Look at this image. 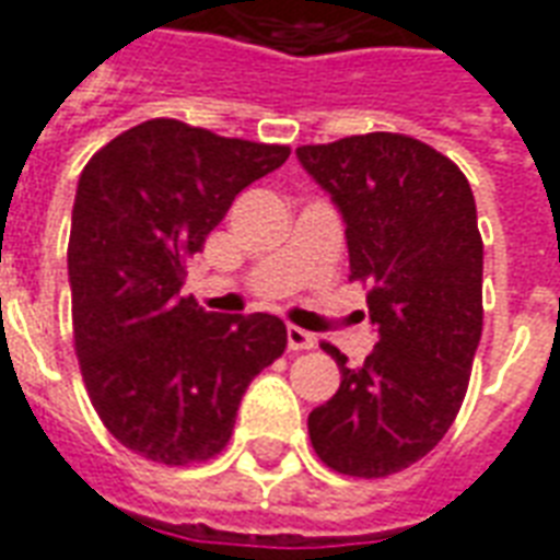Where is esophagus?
<instances>
[{
  "label": "esophagus",
  "instance_id": "34e87169",
  "mask_svg": "<svg viewBox=\"0 0 560 560\" xmlns=\"http://www.w3.org/2000/svg\"><path fill=\"white\" fill-rule=\"evenodd\" d=\"M317 338L312 332H305L300 326H288V350L300 353V350H312Z\"/></svg>",
  "mask_w": 560,
  "mask_h": 560
}]
</instances>
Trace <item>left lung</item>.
I'll use <instances>...</instances> for the list:
<instances>
[{
	"label": "left lung",
	"instance_id": "obj_1",
	"mask_svg": "<svg viewBox=\"0 0 560 560\" xmlns=\"http://www.w3.org/2000/svg\"><path fill=\"white\" fill-rule=\"evenodd\" d=\"M338 207L350 279L364 281L376 343L364 364L323 343L341 385L308 416L329 469L385 478L436 448L466 397L483 329V243L466 175L400 132L296 148Z\"/></svg>",
	"mask_w": 560,
	"mask_h": 560
}]
</instances>
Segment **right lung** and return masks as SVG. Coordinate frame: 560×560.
Returning <instances> with one entry per match:
<instances>
[{
  "label": "right lung",
  "mask_w": 560,
  "mask_h": 560,
  "mask_svg": "<svg viewBox=\"0 0 560 560\" xmlns=\"http://www.w3.org/2000/svg\"><path fill=\"white\" fill-rule=\"evenodd\" d=\"M288 156L284 144L153 118L82 168L68 243L73 341L101 421L144 459L219 454L248 383L288 347L276 314H213L180 293L186 260L237 192Z\"/></svg>",
  "instance_id": "obj_1"
}]
</instances>
